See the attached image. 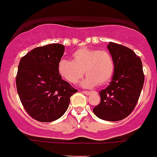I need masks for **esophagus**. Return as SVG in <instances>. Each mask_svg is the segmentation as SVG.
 Instances as JSON below:
<instances>
[{"label":"esophagus","instance_id":"obj_1","mask_svg":"<svg viewBox=\"0 0 157 157\" xmlns=\"http://www.w3.org/2000/svg\"><path fill=\"white\" fill-rule=\"evenodd\" d=\"M90 93V91H82V94H85L86 95H89Z\"/></svg>","mask_w":157,"mask_h":157}]
</instances>
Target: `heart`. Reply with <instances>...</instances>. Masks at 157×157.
<instances>
[{"mask_svg": "<svg viewBox=\"0 0 157 157\" xmlns=\"http://www.w3.org/2000/svg\"><path fill=\"white\" fill-rule=\"evenodd\" d=\"M58 71L63 79L72 84L77 83L86 74L87 77L82 85L90 88L110 81L114 75L115 62L109 51L81 48L73 53L72 60H59Z\"/></svg>", "mask_w": 157, "mask_h": 157, "instance_id": "heart-1", "label": "heart"}]
</instances>
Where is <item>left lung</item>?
I'll return each mask as SVG.
<instances>
[{
    "label": "left lung",
    "instance_id": "obj_1",
    "mask_svg": "<svg viewBox=\"0 0 157 157\" xmlns=\"http://www.w3.org/2000/svg\"><path fill=\"white\" fill-rule=\"evenodd\" d=\"M115 62V71L109 86L100 91L101 102L94 113L101 120L120 121L133 112L145 82L139 56L124 45L110 42L108 45Z\"/></svg>",
    "mask_w": 157,
    "mask_h": 157
}]
</instances>
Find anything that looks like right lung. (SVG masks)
I'll return each mask as SVG.
<instances>
[{
  "label": "right lung",
  "mask_w": 157,
  "mask_h": 157,
  "mask_svg": "<svg viewBox=\"0 0 157 157\" xmlns=\"http://www.w3.org/2000/svg\"><path fill=\"white\" fill-rule=\"evenodd\" d=\"M61 44L37 47L21 58L16 88L21 103L33 119L48 123L61 117L77 90L62 79L58 63L64 53Z\"/></svg>",
  "instance_id": "add662e5"
}]
</instances>
